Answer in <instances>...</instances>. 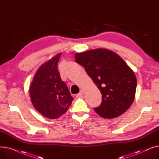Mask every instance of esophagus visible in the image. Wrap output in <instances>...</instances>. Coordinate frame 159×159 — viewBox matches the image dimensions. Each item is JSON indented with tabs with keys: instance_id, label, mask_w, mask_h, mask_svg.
<instances>
[{
	"instance_id": "esophagus-1",
	"label": "esophagus",
	"mask_w": 159,
	"mask_h": 159,
	"mask_svg": "<svg viewBox=\"0 0 159 159\" xmlns=\"http://www.w3.org/2000/svg\"><path fill=\"white\" fill-rule=\"evenodd\" d=\"M83 95H84V91L81 90V91H80V93H79V94H77V97H82Z\"/></svg>"
}]
</instances>
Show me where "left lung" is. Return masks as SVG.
Wrapping results in <instances>:
<instances>
[{
  "label": "left lung",
  "mask_w": 159,
  "mask_h": 159,
  "mask_svg": "<svg viewBox=\"0 0 159 159\" xmlns=\"http://www.w3.org/2000/svg\"><path fill=\"white\" fill-rule=\"evenodd\" d=\"M102 94V102L95 107L102 117L113 119L126 111L134 101L137 79L134 72L117 54L97 49L75 55Z\"/></svg>",
  "instance_id": "8db88e82"
}]
</instances>
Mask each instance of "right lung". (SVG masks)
Wrapping results in <instances>:
<instances>
[{
  "mask_svg": "<svg viewBox=\"0 0 159 159\" xmlns=\"http://www.w3.org/2000/svg\"><path fill=\"white\" fill-rule=\"evenodd\" d=\"M58 54L42 65L30 87V95L35 109L46 117L55 119L68 111L73 98L58 71Z\"/></svg>",
  "mask_w": 159,
  "mask_h": 159,
  "instance_id": "right-lung-1",
  "label": "right lung"
}]
</instances>
